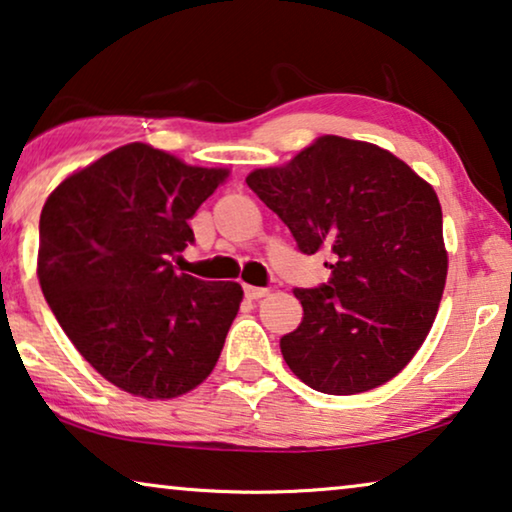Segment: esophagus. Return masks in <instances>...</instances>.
<instances>
[{
	"mask_svg": "<svg viewBox=\"0 0 512 512\" xmlns=\"http://www.w3.org/2000/svg\"><path fill=\"white\" fill-rule=\"evenodd\" d=\"M243 292H246L248 299L257 301V299H264V296L269 294V289H266V287H253V285H246V287H243Z\"/></svg>",
	"mask_w": 512,
	"mask_h": 512,
	"instance_id": "esophagus-1",
	"label": "esophagus"
}]
</instances>
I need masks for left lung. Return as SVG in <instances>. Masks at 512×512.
<instances>
[{
    "mask_svg": "<svg viewBox=\"0 0 512 512\" xmlns=\"http://www.w3.org/2000/svg\"><path fill=\"white\" fill-rule=\"evenodd\" d=\"M301 253L331 250L329 285L294 289L299 329L280 352L303 384L372 391L404 370L446 287L444 220L434 188L377 144L322 135L280 167L246 177Z\"/></svg>",
    "mask_w": 512,
    "mask_h": 512,
    "instance_id": "left-lung-1",
    "label": "left lung"
}]
</instances>
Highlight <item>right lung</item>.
<instances>
[{
  "instance_id": "1",
  "label": "right lung",
  "mask_w": 512,
  "mask_h": 512,
  "mask_svg": "<svg viewBox=\"0 0 512 512\" xmlns=\"http://www.w3.org/2000/svg\"><path fill=\"white\" fill-rule=\"evenodd\" d=\"M230 177L131 142L52 190L36 273L75 349L103 379L147 400L193 391L216 368L243 299L239 282L177 273L188 220Z\"/></svg>"
}]
</instances>
